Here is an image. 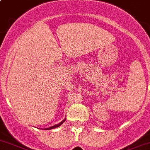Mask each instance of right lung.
Masks as SVG:
<instances>
[{"label": "right lung", "instance_id": "1", "mask_svg": "<svg viewBox=\"0 0 150 150\" xmlns=\"http://www.w3.org/2000/svg\"><path fill=\"white\" fill-rule=\"evenodd\" d=\"M65 121V119H64V120H62V121L61 122V123H59V124H56V125H55V126H51V127H50V128H47V129H46V130H49V129H54V128H56V127H59V126H60V125H62V124L63 123H64V122Z\"/></svg>", "mask_w": 150, "mask_h": 150}]
</instances>
